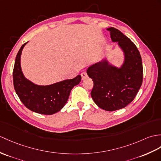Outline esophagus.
<instances>
[{
	"label": "esophagus",
	"mask_w": 161,
	"mask_h": 161,
	"mask_svg": "<svg viewBox=\"0 0 161 161\" xmlns=\"http://www.w3.org/2000/svg\"><path fill=\"white\" fill-rule=\"evenodd\" d=\"M81 76L82 80H85L86 78L88 77V75H87V73H86V72H83V73H81Z\"/></svg>",
	"instance_id": "obj_1"
}]
</instances>
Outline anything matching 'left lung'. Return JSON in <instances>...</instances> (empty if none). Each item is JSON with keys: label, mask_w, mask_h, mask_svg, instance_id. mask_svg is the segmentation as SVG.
<instances>
[{"label": "left lung", "mask_w": 161, "mask_h": 161, "mask_svg": "<svg viewBox=\"0 0 161 161\" xmlns=\"http://www.w3.org/2000/svg\"><path fill=\"white\" fill-rule=\"evenodd\" d=\"M110 38L124 54L120 68L111 65L106 59L89 67L87 74L94 86L91 95L100 108L107 111L121 109L131 103L143 82V64L137 47L131 40L114 27L108 28Z\"/></svg>", "instance_id": "8db88e82"}]
</instances>
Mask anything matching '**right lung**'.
<instances>
[{"instance_id": "obj_1", "label": "right lung", "mask_w": 161, "mask_h": 161, "mask_svg": "<svg viewBox=\"0 0 161 161\" xmlns=\"http://www.w3.org/2000/svg\"><path fill=\"white\" fill-rule=\"evenodd\" d=\"M18 52L13 70L14 86L22 103L28 109L42 114H53L64 106L73 88L80 84L81 77L66 80L48 86H39L26 79L22 72L20 57L25 44Z\"/></svg>"}]
</instances>
